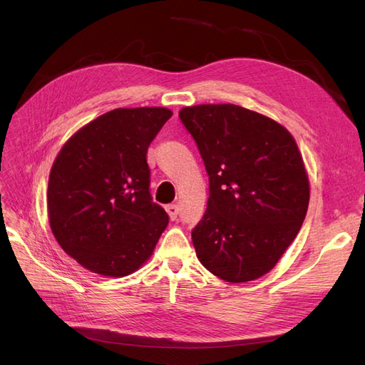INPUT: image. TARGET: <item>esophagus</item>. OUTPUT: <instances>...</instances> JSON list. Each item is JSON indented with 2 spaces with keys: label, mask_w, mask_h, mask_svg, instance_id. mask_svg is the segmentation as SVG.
<instances>
[{
  "label": "esophagus",
  "mask_w": 365,
  "mask_h": 365,
  "mask_svg": "<svg viewBox=\"0 0 365 365\" xmlns=\"http://www.w3.org/2000/svg\"><path fill=\"white\" fill-rule=\"evenodd\" d=\"M165 212H168V215H169L170 220H175L176 217H178L180 208H178V205H176V204H170V205L165 207Z\"/></svg>",
  "instance_id": "34e87169"
}]
</instances>
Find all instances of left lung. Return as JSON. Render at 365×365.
<instances>
[{
    "label": "left lung",
    "instance_id": "obj_1",
    "mask_svg": "<svg viewBox=\"0 0 365 365\" xmlns=\"http://www.w3.org/2000/svg\"><path fill=\"white\" fill-rule=\"evenodd\" d=\"M180 118L201 153L210 182L192 230L196 256L219 279L262 277L300 231L309 181L292 135L277 121L237 105H196Z\"/></svg>",
    "mask_w": 365,
    "mask_h": 365
}]
</instances>
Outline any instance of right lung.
Listing matches in <instances>:
<instances>
[{"label": "right lung", "instance_id": "obj_1", "mask_svg": "<svg viewBox=\"0 0 365 365\" xmlns=\"http://www.w3.org/2000/svg\"><path fill=\"white\" fill-rule=\"evenodd\" d=\"M172 111L118 108L65 143L50 172L48 219L62 250L96 274L137 271L169 224L152 201L148 148Z\"/></svg>", "mask_w": 365, "mask_h": 365}]
</instances>
